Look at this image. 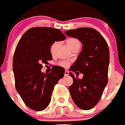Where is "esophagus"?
<instances>
[{
  "instance_id": "obj_1",
  "label": "esophagus",
  "mask_w": 125,
  "mask_h": 125,
  "mask_svg": "<svg viewBox=\"0 0 125 125\" xmlns=\"http://www.w3.org/2000/svg\"><path fill=\"white\" fill-rule=\"evenodd\" d=\"M69 75V72H68V71H65L64 72V76H68Z\"/></svg>"
}]
</instances>
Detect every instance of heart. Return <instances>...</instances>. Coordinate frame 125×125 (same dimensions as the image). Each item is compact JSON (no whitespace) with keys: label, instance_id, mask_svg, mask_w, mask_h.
Instances as JSON below:
<instances>
[{"label":"heart","instance_id":"b5f03b06","mask_svg":"<svg viewBox=\"0 0 125 125\" xmlns=\"http://www.w3.org/2000/svg\"><path fill=\"white\" fill-rule=\"evenodd\" d=\"M66 44H67L68 47H69L71 50L73 49V48H74V47H80V44H81L79 41L76 38L68 39V40L66 41ZM57 45V42H54L51 45L50 48V50L51 51V52H54V51L55 50V48L56 47ZM68 63L66 61H61L59 63V64L60 65V66L65 67V66H66L67 65H68Z\"/></svg>","mask_w":125,"mask_h":125}]
</instances>
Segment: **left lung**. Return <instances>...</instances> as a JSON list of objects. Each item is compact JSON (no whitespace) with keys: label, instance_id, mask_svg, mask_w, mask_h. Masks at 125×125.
Here are the masks:
<instances>
[{"label":"left lung","instance_id":"left-lung-1","mask_svg":"<svg viewBox=\"0 0 125 125\" xmlns=\"http://www.w3.org/2000/svg\"><path fill=\"white\" fill-rule=\"evenodd\" d=\"M65 34L83 43L82 51L70 69L73 72L79 71L83 77L81 79L69 73L73 79L69 88L71 96L79 108L91 110L99 102L108 83L110 62L108 44L102 35L91 27L69 30Z\"/></svg>","mask_w":125,"mask_h":125}]
</instances>
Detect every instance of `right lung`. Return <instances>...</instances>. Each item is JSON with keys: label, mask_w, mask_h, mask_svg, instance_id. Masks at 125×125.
<instances>
[{"label": "right lung", "mask_w": 125, "mask_h": 125, "mask_svg": "<svg viewBox=\"0 0 125 125\" xmlns=\"http://www.w3.org/2000/svg\"><path fill=\"white\" fill-rule=\"evenodd\" d=\"M66 36L57 29L36 27L28 29L19 41L13 57L15 88L27 106L45 110L55 85L64 75L63 68L54 66L49 73L41 72L42 64L52 59L51 46Z\"/></svg>", "instance_id": "right-lung-1"}]
</instances>
